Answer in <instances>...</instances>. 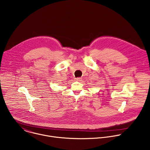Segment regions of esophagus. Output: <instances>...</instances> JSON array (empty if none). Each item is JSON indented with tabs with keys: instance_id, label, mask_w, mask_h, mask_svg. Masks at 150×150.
Returning <instances> with one entry per match:
<instances>
[{
	"instance_id": "obj_1",
	"label": "esophagus",
	"mask_w": 150,
	"mask_h": 150,
	"mask_svg": "<svg viewBox=\"0 0 150 150\" xmlns=\"http://www.w3.org/2000/svg\"><path fill=\"white\" fill-rule=\"evenodd\" d=\"M81 78H75V81H81Z\"/></svg>"
}]
</instances>
